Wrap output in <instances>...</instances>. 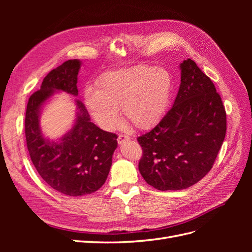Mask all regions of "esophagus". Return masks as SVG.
<instances>
[{
	"mask_svg": "<svg viewBox=\"0 0 252 252\" xmlns=\"http://www.w3.org/2000/svg\"><path fill=\"white\" fill-rule=\"evenodd\" d=\"M131 138L129 135H126V134H119V136H118V143L121 145V144H123L124 142H126V141H129L130 140Z\"/></svg>",
	"mask_w": 252,
	"mask_h": 252,
	"instance_id": "1",
	"label": "esophagus"
}]
</instances>
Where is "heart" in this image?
<instances>
[{"instance_id":"obj_1","label":"heart","mask_w":252,"mask_h":252,"mask_svg":"<svg viewBox=\"0 0 252 252\" xmlns=\"http://www.w3.org/2000/svg\"><path fill=\"white\" fill-rule=\"evenodd\" d=\"M172 79L168 71L136 66L102 74L95 90L88 89L84 100L98 126L111 130L119 123V111L139 129H149L162 120L168 108Z\"/></svg>"}]
</instances>
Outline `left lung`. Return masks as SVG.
<instances>
[{"mask_svg":"<svg viewBox=\"0 0 252 252\" xmlns=\"http://www.w3.org/2000/svg\"><path fill=\"white\" fill-rule=\"evenodd\" d=\"M181 84L171 109L139 136V170L158 190L194 185L212 168L226 134V111L215 84L194 61L180 64Z\"/></svg>","mask_w":252,"mask_h":252,"instance_id":"left-lung-1","label":"left lung"}]
</instances>
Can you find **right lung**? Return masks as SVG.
Wrapping results in <instances>:
<instances>
[{
  "label": "right lung",
  "mask_w": 252,
  "mask_h": 252,
  "mask_svg": "<svg viewBox=\"0 0 252 252\" xmlns=\"http://www.w3.org/2000/svg\"><path fill=\"white\" fill-rule=\"evenodd\" d=\"M81 61L68 60L51 70L29 97L25 116V135L30 158L41 178L56 191L70 196L93 193L107 179L118 135L102 130L90 121L81 101L74 124L57 141L45 138L40 126L44 104L58 91L77 96Z\"/></svg>",
  "instance_id": "right-lung-1"
}]
</instances>
